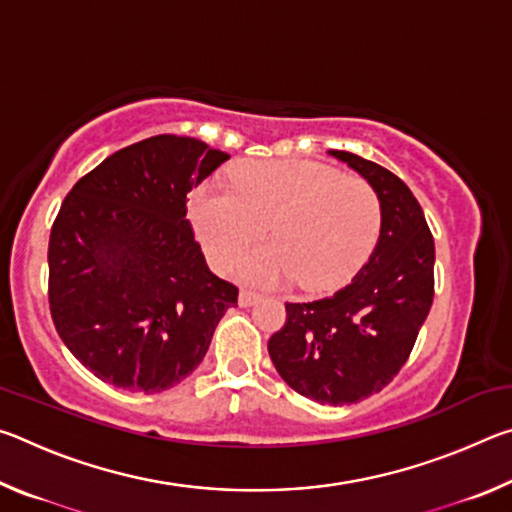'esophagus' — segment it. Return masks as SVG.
Wrapping results in <instances>:
<instances>
[{
  "label": "esophagus",
  "mask_w": 512,
  "mask_h": 512,
  "mask_svg": "<svg viewBox=\"0 0 512 512\" xmlns=\"http://www.w3.org/2000/svg\"><path fill=\"white\" fill-rule=\"evenodd\" d=\"M259 300H262V296H259V293H255V291H250V289L239 291V305L241 307H253V305H257Z\"/></svg>",
  "instance_id": "1"
}]
</instances>
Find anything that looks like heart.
Masks as SVG:
<instances>
[{
  "label": "heart",
  "instance_id": "heart-1",
  "mask_svg": "<svg viewBox=\"0 0 512 512\" xmlns=\"http://www.w3.org/2000/svg\"><path fill=\"white\" fill-rule=\"evenodd\" d=\"M189 219L207 257L228 268L271 223L275 244L255 248L241 273L309 291L341 289L368 262L381 230V205L366 180L316 162L246 160L232 183H203L189 196Z\"/></svg>",
  "mask_w": 512,
  "mask_h": 512
}]
</instances>
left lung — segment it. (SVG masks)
<instances>
[{
    "label": "left lung",
    "mask_w": 512,
    "mask_h": 512,
    "mask_svg": "<svg viewBox=\"0 0 512 512\" xmlns=\"http://www.w3.org/2000/svg\"><path fill=\"white\" fill-rule=\"evenodd\" d=\"M375 189L381 230L352 284L314 302H287V323L268 339L275 370L318 404L379 393L409 359L433 302L436 248L420 203L377 162L329 151Z\"/></svg>",
    "instance_id": "left-lung-1"
}]
</instances>
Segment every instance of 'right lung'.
<instances>
[{
	"label": "right lung",
	"instance_id": "add662e5",
	"mask_svg": "<svg viewBox=\"0 0 512 512\" xmlns=\"http://www.w3.org/2000/svg\"><path fill=\"white\" fill-rule=\"evenodd\" d=\"M230 155L155 135L83 176L49 237V307L69 352L101 381L162 393L198 368L235 284L207 266L187 194Z\"/></svg>",
	"mask_w": 512,
	"mask_h": 512
}]
</instances>
